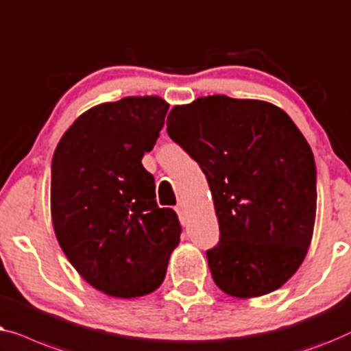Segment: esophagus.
<instances>
[{
  "label": "esophagus",
  "instance_id": "esophagus-1",
  "mask_svg": "<svg viewBox=\"0 0 351 351\" xmlns=\"http://www.w3.org/2000/svg\"><path fill=\"white\" fill-rule=\"evenodd\" d=\"M176 213H178V216H180V218L184 221L186 219V206H184V204H178V206H176Z\"/></svg>",
  "mask_w": 351,
  "mask_h": 351
}]
</instances>
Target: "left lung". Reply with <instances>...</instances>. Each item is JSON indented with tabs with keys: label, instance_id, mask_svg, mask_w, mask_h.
<instances>
[{
	"label": "left lung",
	"instance_id": "1",
	"mask_svg": "<svg viewBox=\"0 0 351 351\" xmlns=\"http://www.w3.org/2000/svg\"><path fill=\"white\" fill-rule=\"evenodd\" d=\"M167 132L208 181L221 232L206 251L216 286L239 299L283 286L317 216L313 152L291 117L269 101L208 95L175 106Z\"/></svg>",
	"mask_w": 351,
	"mask_h": 351
}]
</instances>
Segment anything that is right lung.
<instances>
[{
    "label": "right lung",
    "mask_w": 351,
    "mask_h": 351,
    "mask_svg": "<svg viewBox=\"0 0 351 351\" xmlns=\"http://www.w3.org/2000/svg\"><path fill=\"white\" fill-rule=\"evenodd\" d=\"M169 103L125 97L82 112L53 152L51 215L77 274L111 298H141L165 278L181 226L159 208L141 164L164 127Z\"/></svg>",
    "instance_id": "1"
}]
</instances>
